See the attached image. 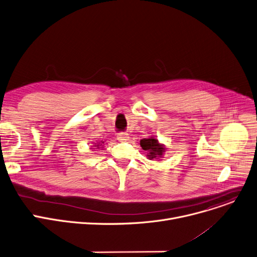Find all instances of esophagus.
I'll return each instance as SVG.
<instances>
[{
  "mask_svg": "<svg viewBox=\"0 0 257 257\" xmlns=\"http://www.w3.org/2000/svg\"><path fill=\"white\" fill-rule=\"evenodd\" d=\"M117 140L118 141H121V142H124L126 140H128V134L127 133H124V132H120L117 134Z\"/></svg>",
  "mask_w": 257,
  "mask_h": 257,
  "instance_id": "esophagus-1",
  "label": "esophagus"
}]
</instances>
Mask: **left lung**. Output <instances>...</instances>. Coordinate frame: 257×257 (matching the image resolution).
<instances>
[{
	"label": "left lung",
	"mask_w": 257,
	"mask_h": 257,
	"mask_svg": "<svg viewBox=\"0 0 257 257\" xmlns=\"http://www.w3.org/2000/svg\"><path fill=\"white\" fill-rule=\"evenodd\" d=\"M140 145L142 148H143V150L149 153L148 156L151 159L156 158L157 156H161L162 153L164 152V148L158 143V140L153 138L141 140Z\"/></svg>",
	"instance_id": "left-lung-1"
}]
</instances>
